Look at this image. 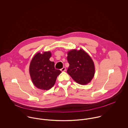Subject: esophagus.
Segmentation results:
<instances>
[{
	"label": "esophagus",
	"mask_w": 128,
	"mask_h": 128,
	"mask_svg": "<svg viewBox=\"0 0 128 128\" xmlns=\"http://www.w3.org/2000/svg\"><path fill=\"white\" fill-rule=\"evenodd\" d=\"M60 70H61V72H65V71L66 70V68H65V67H63V68Z\"/></svg>",
	"instance_id": "esophagus-1"
}]
</instances>
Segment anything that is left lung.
<instances>
[{
    "mask_svg": "<svg viewBox=\"0 0 128 128\" xmlns=\"http://www.w3.org/2000/svg\"><path fill=\"white\" fill-rule=\"evenodd\" d=\"M67 53L70 64L68 73L80 85L89 83L95 73L94 64L91 57L82 49H72Z\"/></svg>",
    "mask_w": 128,
    "mask_h": 128,
    "instance_id": "8db88e82",
    "label": "left lung"
}]
</instances>
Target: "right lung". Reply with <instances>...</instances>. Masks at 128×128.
Returning <instances> with one entry per match:
<instances>
[{
	"label": "right lung",
	"instance_id": "1",
	"mask_svg": "<svg viewBox=\"0 0 128 128\" xmlns=\"http://www.w3.org/2000/svg\"><path fill=\"white\" fill-rule=\"evenodd\" d=\"M51 53L49 51L37 52L32 58L30 64L29 72L32 81L37 88L48 90L53 87L57 76L62 73L55 68V63L49 60Z\"/></svg>",
	"mask_w": 128,
	"mask_h": 128
}]
</instances>
